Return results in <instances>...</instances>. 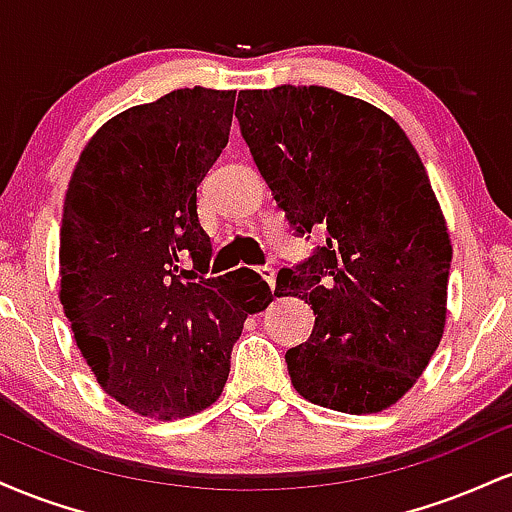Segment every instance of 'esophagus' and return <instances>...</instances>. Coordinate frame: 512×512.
Here are the masks:
<instances>
[{
    "mask_svg": "<svg viewBox=\"0 0 512 512\" xmlns=\"http://www.w3.org/2000/svg\"><path fill=\"white\" fill-rule=\"evenodd\" d=\"M257 272H260V276L264 281H267L269 286H276V269L272 267V264H262V267H257Z\"/></svg>",
    "mask_w": 512,
    "mask_h": 512,
    "instance_id": "34e87169",
    "label": "esophagus"
}]
</instances>
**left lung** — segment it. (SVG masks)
Instances as JSON below:
<instances>
[{
    "label": "left lung",
    "instance_id": "8db88e82",
    "mask_svg": "<svg viewBox=\"0 0 512 512\" xmlns=\"http://www.w3.org/2000/svg\"><path fill=\"white\" fill-rule=\"evenodd\" d=\"M236 117L296 236L325 231L276 276L274 296L315 315L308 342L286 351L293 387L344 414L392 407L448 313L452 245L424 163L390 115L325 86L240 91Z\"/></svg>",
    "mask_w": 512,
    "mask_h": 512
}]
</instances>
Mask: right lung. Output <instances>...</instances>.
<instances>
[{
  "label": "right lung",
  "mask_w": 512,
  "mask_h": 512,
  "mask_svg": "<svg viewBox=\"0 0 512 512\" xmlns=\"http://www.w3.org/2000/svg\"><path fill=\"white\" fill-rule=\"evenodd\" d=\"M233 103L236 91L195 86L115 115L64 197V315L103 390L142 416L214 404L243 322L272 301L248 267L207 276L197 187L228 144Z\"/></svg>",
  "instance_id": "add662e5"
}]
</instances>
